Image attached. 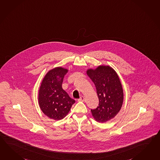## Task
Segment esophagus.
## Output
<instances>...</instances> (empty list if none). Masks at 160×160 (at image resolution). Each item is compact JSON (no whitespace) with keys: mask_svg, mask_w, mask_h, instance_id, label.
Listing matches in <instances>:
<instances>
[{"mask_svg":"<svg viewBox=\"0 0 160 160\" xmlns=\"http://www.w3.org/2000/svg\"><path fill=\"white\" fill-rule=\"evenodd\" d=\"M84 100H85V98L83 96H82L80 98V99H78V102H84Z\"/></svg>","mask_w":160,"mask_h":160,"instance_id":"1","label":"esophagus"}]
</instances>
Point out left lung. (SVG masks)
<instances>
[{
  "label": "left lung",
  "mask_w": 160,
  "mask_h": 160,
  "mask_svg": "<svg viewBox=\"0 0 160 160\" xmlns=\"http://www.w3.org/2000/svg\"><path fill=\"white\" fill-rule=\"evenodd\" d=\"M87 74L96 87L99 106L91 110L95 121L104 123L114 118L121 110L123 91L120 79L114 69L100 65L95 69H89Z\"/></svg>",
  "instance_id": "8db88e82"
}]
</instances>
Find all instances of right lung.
Instances as JSON below:
<instances>
[{
  "label": "right lung",
  "mask_w": 160,
  "mask_h": 160,
  "mask_svg": "<svg viewBox=\"0 0 160 160\" xmlns=\"http://www.w3.org/2000/svg\"><path fill=\"white\" fill-rule=\"evenodd\" d=\"M67 69L56 67L48 72L39 87L38 103L43 113L56 121L67 116L75 103L62 88Z\"/></svg>",
  "instance_id": "right-lung-1"
}]
</instances>
